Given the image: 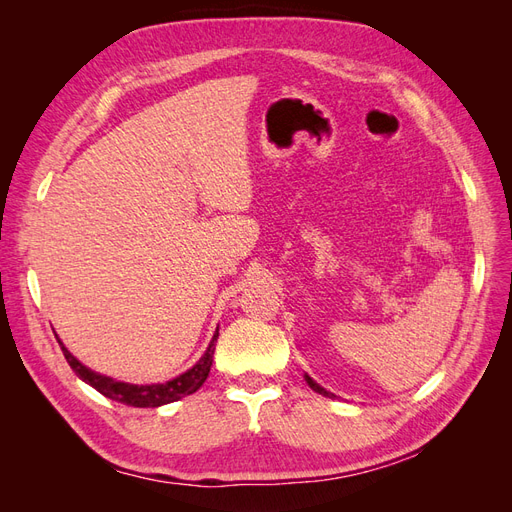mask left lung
I'll list each match as a JSON object with an SVG mask.
<instances>
[{"label":"left lung","instance_id":"1","mask_svg":"<svg viewBox=\"0 0 512 512\" xmlns=\"http://www.w3.org/2000/svg\"><path fill=\"white\" fill-rule=\"evenodd\" d=\"M305 380H307V384H309V386H312V389H314L316 393H320V395H327V397H331V393H329V391H324V389H322V386H320V384H316V382H314L312 378H309V376H305Z\"/></svg>","mask_w":512,"mask_h":512}]
</instances>
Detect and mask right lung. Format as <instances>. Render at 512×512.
I'll use <instances>...</instances> for the list:
<instances>
[{"label":"right lung","instance_id":"1","mask_svg":"<svg viewBox=\"0 0 512 512\" xmlns=\"http://www.w3.org/2000/svg\"><path fill=\"white\" fill-rule=\"evenodd\" d=\"M218 335L220 331H215L211 344L207 348V352L203 354V359H200L192 369L185 371V374L177 376L175 380L164 382V384H128V382H117L113 378H106L96 374V371L87 369L83 363H79L74 359V356L68 352V348H64V344L59 342L61 352H64L68 365L72 367V371L81 380H85L87 384L94 386L98 393H102L108 399H115L119 404H126V406H134V408H158L164 404H170V401H177L185 395H192L196 393L203 382L207 380L209 371H211V363H213V352H215V342H218Z\"/></svg>","mask_w":512,"mask_h":512}]
</instances>
